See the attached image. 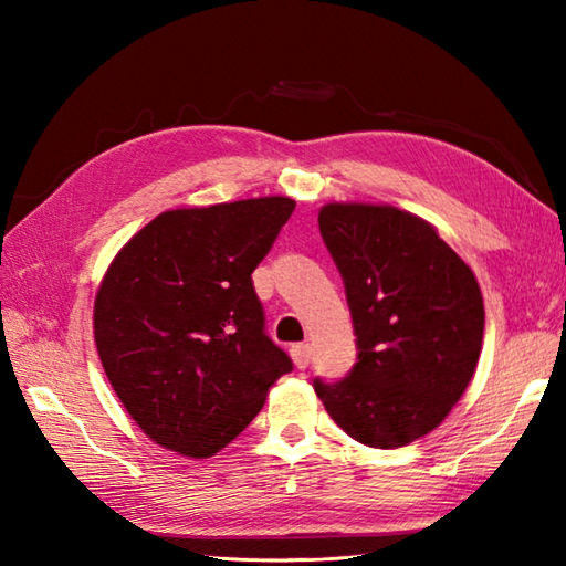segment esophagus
I'll list each match as a JSON object with an SVG mask.
<instances>
[{
    "label": "esophagus",
    "mask_w": 566,
    "mask_h": 566,
    "mask_svg": "<svg viewBox=\"0 0 566 566\" xmlns=\"http://www.w3.org/2000/svg\"><path fill=\"white\" fill-rule=\"evenodd\" d=\"M290 355H292L294 365H296L298 369H306L308 363H311V345H308V343H304V345H292Z\"/></svg>",
    "instance_id": "34e87169"
}]
</instances>
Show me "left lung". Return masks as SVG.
I'll return each instance as SVG.
<instances>
[{
    "mask_svg": "<svg viewBox=\"0 0 566 566\" xmlns=\"http://www.w3.org/2000/svg\"><path fill=\"white\" fill-rule=\"evenodd\" d=\"M321 235L345 282L357 365L314 381L328 416L367 448L394 450L436 430L472 381L484 298L438 228L389 203L331 201Z\"/></svg>",
    "mask_w": 566,
    "mask_h": 566,
    "instance_id": "8db88e82",
    "label": "left lung"
}]
</instances>
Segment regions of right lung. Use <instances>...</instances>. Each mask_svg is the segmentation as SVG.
I'll use <instances>...</instances> for the list:
<instances>
[{
    "label": "right lung",
    "instance_id": "right-lung-1",
    "mask_svg": "<svg viewBox=\"0 0 566 566\" xmlns=\"http://www.w3.org/2000/svg\"><path fill=\"white\" fill-rule=\"evenodd\" d=\"M296 201L163 211L116 252L94 296V343L128 416L191 460L248 428L292 359L264 335L250 274Z\"/></svg>",
    "mask_w": 566,
    "mask_h": 566
}]
</instances>
